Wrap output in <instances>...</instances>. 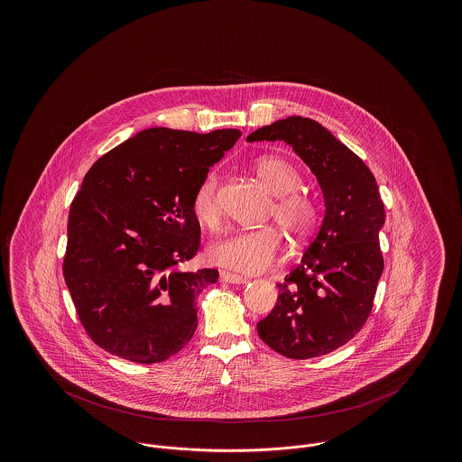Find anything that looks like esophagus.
Returning <instances> with one entry per match:
<instances>
[{
    "label": "esophagus",
    "mask_w": 462,
    "mask_h": 462,
    "mask_svg": "<svg viewBox=\"0 0 462 462\" xmlns=\"http://www.w3.org/2000/svg\"><path fill=\"white\" fill-rule=\"evenodd\" d=\"M220 279L223 282H228V284H245L247 282V279L245 277H242V275H237V273H232V272H221Z\"/></svg>",
    "instance_id": "obj_1"
}]
</instances>
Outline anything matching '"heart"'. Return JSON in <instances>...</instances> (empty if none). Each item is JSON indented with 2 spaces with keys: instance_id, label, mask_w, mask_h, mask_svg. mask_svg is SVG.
Here are the masks:
<instances>
[{
  "instance_id": "1",
  "label": "heart",
  "mask_w": 462,
  "mask_h": 462,
  "mask_svg": "<svg viewBox=\"0 0 462 462\" xmlns=\"http://www.w3.org/2000/svg\"><path fill=\"white\" fill-rule=\"evenodd\" d=\"M254 175L273 196L268 217L277 221L292 239H307L319 221V208L313 199L298 190L301 185L300 171L279 155H263L254 162ZM192 211L204 226L215 228L218 225L221 208L217 173H208L199 181ZM282 251L281 234L273 226H264L213 242L208 249V258L223 268L256 275L277 263Z\"/></svg>"
}]
</instances>
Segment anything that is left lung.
Instances as JSON below:
<instances>
[{
	"label": "left lung",
	"mask_w": 462,
	"mask_h": 462,
	"mask_svg": "<svg viewBox=\"0 0 462 462\" xmlns=\"http://www.w3.org/2000/svg\"><path fill=\"white\" fill-rule=\"evenodd\" d=\"M263 140L289 143L317 176L326 202L317 237L277 284V305L258 322L272 350L305 360L343 346L367 322L384 268V204L365 162L317 121L291 116L247 136Z\"/></svg>",
	"instance_id": "left-lung-1"
}]
</instances>
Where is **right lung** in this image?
<instances>
[{
  "label": "right lung",
  "instance_id": "obj_1",
  "mask_svg": "<svg viewBox=\"0 0 462 462\" xmlns=\"http://www.w3.org/2000/svg\"><path fill=\"white\" fill-rule=\"evenodd\" d=\"M239 136L149 128L89 168L69 211L64 279L83 328L106 352L157 364L192 339L196 300L218 270L176 266L200 245L199 181Z\"/></svg>",
  "mask_w": 462,
  "mask_h": 462
}]
</instances>
